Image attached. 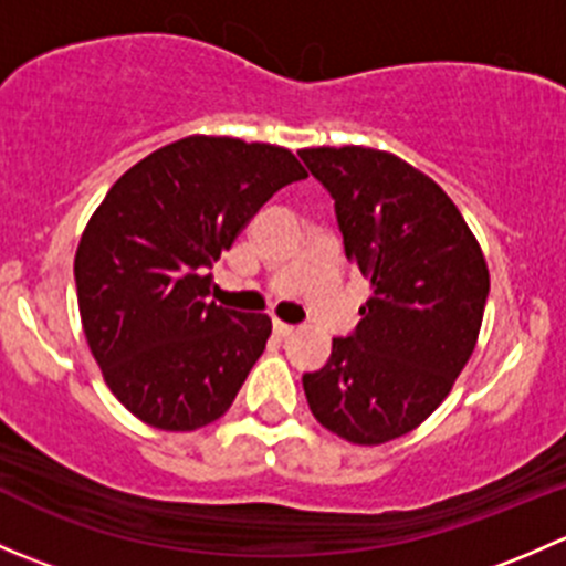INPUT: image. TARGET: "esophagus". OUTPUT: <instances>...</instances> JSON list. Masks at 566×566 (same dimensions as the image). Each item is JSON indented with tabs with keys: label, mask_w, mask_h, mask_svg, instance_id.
Returning a JSON list of instances; mask_svg holds the SVG:
<instances>
[{
	"label": "esophagus",
	"mask_w": 566,
	"mask_h": 566,
	"mask_svg": "<svg viewBox=\"0 0 566 566\" xmlns=\"http://www.w3.org/2000/svg\"><path fill=\"white\" fill-rule=\"evenodd\" d=\"M293 325H287V323H282V319H273V334H276V336H282V339H284V336H290V334H293Z\"/></svg>",
	"instance_id": "34e87169"
}]
</instances>
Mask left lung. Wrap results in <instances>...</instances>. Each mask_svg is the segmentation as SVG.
<instances>
[{
	"instance_id": "1",
	"label": "left lung",
	"mask_w": 566,
	"mask_h": 566,
	"mask_svg": "<svg viewBox=\"0 0 566 566\" xmlns=\"http://www.w3.org/2000/svg\"><path fill=\"white\" fill-rule=\"evenodd\" d=\"M334 197L345 254L369 282L356 331L304 375L310 410L358 447L408 436L452 391L476 347L490 271L458 205L375 147L298 153Z\"/></svg>"
}]
</instances>
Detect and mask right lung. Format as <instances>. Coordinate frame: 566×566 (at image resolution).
Instances as JSON below:
<instances>
[{
	"instance_id": "add662e5",
	"label": "right lung",
	"mask_w": 566,
	"mask_h": 566,
	"mask_svg": "<svg viewBox=\"0 0 566 566\" xmlns=\"http://www.w3.org/2000/svg\"><path fill=\"white\" fill-rule=\"evenodd\" d=\"M304 177L287 147L193 134L108 188L73 273L90 353L136 419L191 432L230 410L271 317L208 301V268L279 188Z\"/></svg>"
}]
</instances>
